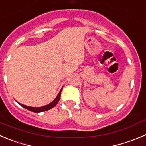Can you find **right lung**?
Instances as JSON below:
<instances>
[{"label": "right lung", "mask_w": 146, "mask_h": 146, "mask_svg": "<svg viewBox=\"0 0 146 146\" xmlns=\"http://www.w3.org/2000/svg\"><path fill=\"white\" fill-rule=\"evenodd\" d=\"M62 89H61V91L60 92V93L58 94V95L57 96V97L55 98V99H54V100L52 102H51L50 104H47V105L44 106V107H28V106L23 105V104H19H19L21 106V107H24V108L27 109V110H29V111H33V112H42V111H47V110H50V109L53 108L54 106L58 104V102H59V100H60V95H61V92H62Z\"/></svg>", "instance_id": "right-lung-1"}]
</instances>
